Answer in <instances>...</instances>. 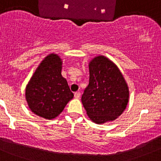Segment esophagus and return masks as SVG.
Masks as SVG:
<instances>
[{
	"label": "esophagus",
	"mask_w": 161,
	"mask_h": 161,
	"mask_svg": "<svg viewBox=\"0 0 161 161\" xmlns=\"http://www.w3.org/2000/svg\"><path fill=\"white\" fill-rule=\"evenodd\" d=\"M74 97H75V98H80V92H75L74 93Z\"/></svg>",
	"instance_id": "1"
}]
</instances>
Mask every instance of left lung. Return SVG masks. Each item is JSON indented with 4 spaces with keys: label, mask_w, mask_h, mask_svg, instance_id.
Segmentation results:
<instances>
[{
    "label": "left lung",
    "mask_w": 161,
    "mask_h": 161,
    "mask_svg": "<svg viewBox=\"0 0 161 161\" xmlns=\"http://www.w3.org/2000/svg\"><path fill=\"white\" fill-rule=\"evenodd\" d=\"M89 72V84L81 97L87 115L97 124L115 120L124 112L130 97L122 73L104 56L91 60Z\"/></svg>",
    "instance_id": "8db88e82"
}]
</instances>
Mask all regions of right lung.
I'll return each instance as SVG.
<instances>
[{"label": "right lung", "mask_w": 161, "mask_h": 161, "mask_svg": "<svg viewBox=\"0 0 161 161\" xmlns=\"http://www.w3.org/2000/svg\"><path fill=\"white\" fill-rule=\"evenodd\" d=\"M62 59L51 53L36 69L25 88V98L31 112L46 119H55L74 97L67 81L61 75Z\"/></svg>", "instance_id": "add662e5"}]
</instances>
